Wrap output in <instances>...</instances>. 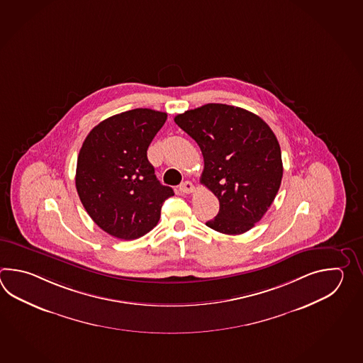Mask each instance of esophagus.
<instances>
[{
  "label": "esophagus",
  "instance_id": "esophagus-1",
  "mask_svg": "<svg viewBox=\"0 0 363 363\" xmlns=\"http://www.w3.org/2000/svg\"><path fill=\"white\" fill-rule=\"evenodd\" d=\"M179 189H180V192L186 193V194H189V193H192L194 191V185L191 183V182H184L183 184H180L179 186Z\"/></svg>",
  "mask_w": 363,
  "mask_h": 363
}]
</instances>
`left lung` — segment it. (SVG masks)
Wrapping results in <instances>:
<instances>
[{"instance_id": "8db88e82", "label": "left lung", "mask_w": 363, "mask_h": 363, "mask_svg": "<svg viewBox=\"0 0 363 363\" xmlns=\"http://www.w3.org/2000/svg\"><path fill=\"white\" fill-rule=\"evenodd\" d=\"M174 121L199 144L205 163L201 184L219 200V213L206 225L225 235L253 228L283 178L281 152L269 124L245 108L224 104H206Z\"/></svg>"}]
</instances>
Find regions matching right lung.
I'll use <instances>...</instances> for the list:
<instances>
[{
    "label": "right lung",
    "mask_w": 363,
    "mask_h": 363,
    "mask_svg": "<svg viewBox=\"0 0 363 363\" xmlns=\"http://www.w3.org/2000/svg\"><path fill=\"white\" fill-rule=\"evenodd\" d=\"M167 114L133 108L110 116L85 138L75 184L93 222L108 235L139 239L155 228L174 191L155 177L147 150Z\"/></svg>",
    "instance_id": "1"
}]
</instances>
